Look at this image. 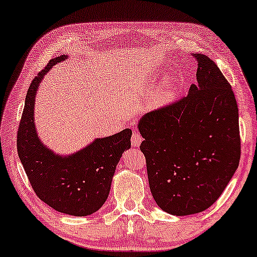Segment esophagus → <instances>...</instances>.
<instances>
[{
  "label": "esophagus",
  "mask_w": 257,
  "mask_h": 257,
  "mask_svg": "<svg viewBox=\"0 0 257 257\" xmlns=\"http://www.w3.org/2000/svg\"><path fill=\"white\" fill-rule=\"evenodd\" d=\"M142 142H143V137L140 133L136 132V129H134V134L132 136V144L133 147H140Z\"/></svg>",
  "instance_id": "esophagus-1"
}]
</instances>
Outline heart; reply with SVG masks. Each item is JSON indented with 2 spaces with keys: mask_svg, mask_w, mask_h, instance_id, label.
I'll list each match as a JSON object with an SVG mask.
<instances>
[{
  "mask_svg": "<svg viewBox=\"0 0 257 257\" xmlns=\"http://www.w3.org/2000/svg\"><path fill=\"white\" fill-rule=\"evenodd\" d=\"M173 85H174V80L172 78H168L165 80V82H164L163 90L159 94L160 101L166 102L168 100H171L172 95H173V93H172V87H173Z\"/></svg>",
  "mask_w": 257,
  "mask_h": 257,
  "instance_id": "1",
  "label": "heart"
}]
</instances>
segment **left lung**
<instances>
[{
	"label": "left lung",
	"mask_w": 257,
	"mask_h": 257,
	"mask_svg": "<svg viewBox=\"0 0 257 257\" xmlns=\"http://www.w3.org/2000/svg\"><path fill=\"white\" fill-rule=\"evenodd\" d=\"M197 60L187 97L145 114L139 122L151 194L174 216L204 211L218 200L240 162L238 105L216 63Z\"/></svg>",
	"instance_id": "obj_1"
}]
</instances>
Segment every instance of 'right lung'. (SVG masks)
I'll return each instance as SVG.
<instances>
[{
	"label": "right lung",
	"mask_w": 257,
	"mask_h": 257,
	"mask_svg": "<svg viewBox=\"0 0 257 257\" xmlns=\"http://www.w3.org/2000/svg\"><path fill=\"white\" fill-rule=\"evenodd\" d=\"M57 56L30 84L19 121L17 151L34 193L56 211L71 216H89L101 208L108 197L110 183L122 153L130 148L132 130L97 139L70 156L55 155L38 139L34 124L37 90L53 66L66 60Z\"/></svg>",
	"instance_id": "1"
}]
</instances>
